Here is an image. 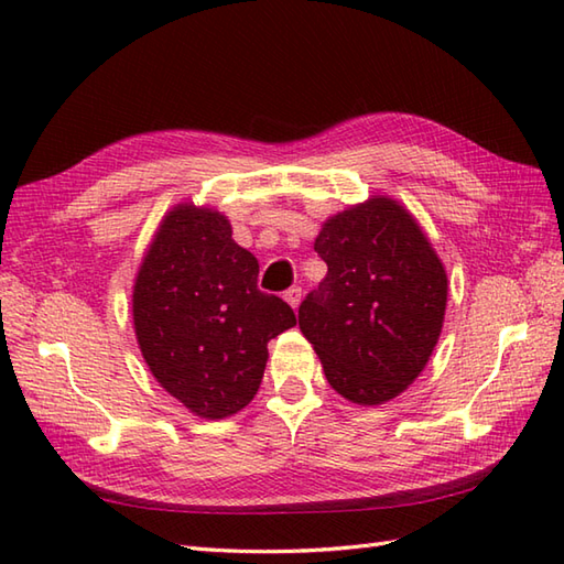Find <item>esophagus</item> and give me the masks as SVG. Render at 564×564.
Instances as JSON below:
<instances>
[{"label": "esophagus", "mask_w": 564, "mask_h": 564, "mask_svg": "<svg viewBox=\"0 0 564 564\" xmlns=\"http://www.w3.org/2000/svg\"><path fill=\"white\" fill-rule=\"evenodd\" d=\"M283 297H285V303H289L293 310H297V305H301V301H303V291L297 289V285H295V289H289V291H285V293H283Z\"/></svg>", "instance_id": "obj_1"}]
</instances>
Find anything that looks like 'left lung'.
<instances>
[{
    "label": "left lung",
    "instance_id": "8db88e82",
    "mask_svg": "<svg viewBox=\"0 0 564 564\" xmlns=\"http://www.w3.org/2000/svg\"><path fill=\"white\" fill-rule=\"evenodd\" d=\"M327 263L297 322L329 386L354 404H386L412 386L441 337L448 275L400 200L373 196L322 225Z\"/></svg>",
    "mask_w": 564,
    "mask_h": 564
}]
</instances>
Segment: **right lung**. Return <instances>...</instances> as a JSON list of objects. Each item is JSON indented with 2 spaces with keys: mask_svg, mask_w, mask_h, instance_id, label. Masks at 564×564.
Instances as JSON below:
<instances>
[{
  "mask_svg": "<svg viewBox=\"0 0 564 564\" xmlns=\"http://www.w3.org/2000/svg\"><path fill=\"white\" fill-rule=\"evenodd\" d=\"M259 261L223 213L178 203L164 215L133 285V325L160 386L200 419L254 400L269 341L295 327L281 297L261 293Z\"/></svg>",
  "mask_w": 564,
  "mask_h": 564,
  "instance_id": "add662e5",
  "label": "right lung"
}]
</instances>
